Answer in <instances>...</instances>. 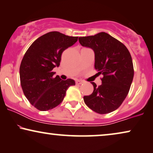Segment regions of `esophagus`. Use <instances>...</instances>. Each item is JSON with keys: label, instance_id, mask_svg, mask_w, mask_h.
<instances>
[{"label": "esophagus", "instance_id": "esophagus-1", "mask_svg": "<svg viewBox=\"0 0 153 153\" xmlns=\"http://www.w3.org/2000/svg\"><path fill=\"white\" fill-rule=\"evenodd\" d=\"M83 83V81H81V80H76V84H82Z\"/></svg>", "mask_w": 153, "mask_h": 153}]
</instances>
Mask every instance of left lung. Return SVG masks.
I'll return each instance as SVG.
<instances>
[{"label":"left lung","instance_id":"8db88e82","mask_svg":"<svg viewBox=\"0 0 153 153\" xmlns=\"http://www.w3.org/2000/svg\"><path fill=\"white\" fill-rule=\"evenodd\" d=\"M81 46L91 48L95 53V68L102 74V84L94 82L91 95L83 100L88 107L100 114L116 110L126 98L134 77V68L130 53L122 42L108 33L79 38Z\"/></svg>","mask_w":153,"mask_h":153}]
</instances>
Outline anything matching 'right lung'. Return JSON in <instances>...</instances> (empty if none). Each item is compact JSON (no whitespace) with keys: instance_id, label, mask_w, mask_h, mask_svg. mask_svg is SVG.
I'll list each match as a JSON object with an SVG mask.
<instances>
[{"instance_id":"obj_1","label":"right lung","mask_w":153,"mask_h":153,"mask_svg":"<svg viewBox=\"0 0 153 153\" xmlns=\"http://www.w3.org/2000/svg\"><path fill=\"white\" fill-rule=\"evenodd\" d=\"M77 40L78 37L53 31L37 38L26 51L19 69L21 85L29 102L38 110L45 111L56 107L68 88L75 85L73 79L54 76L52 71L59 67L64 50Z\"/></svg>"}]
</instances>
